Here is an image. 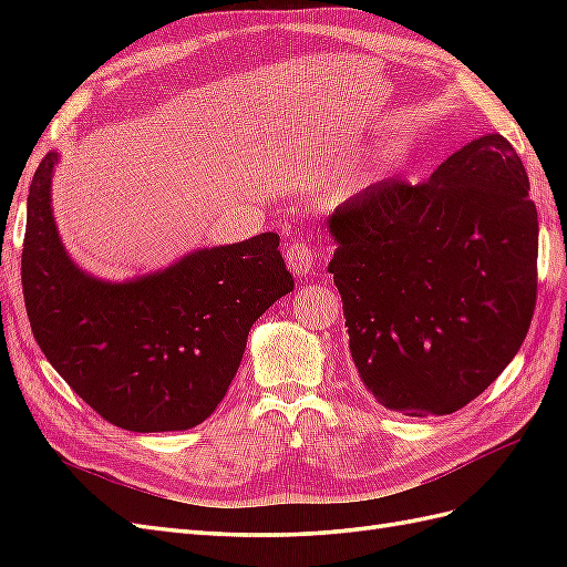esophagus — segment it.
<instances>
[{"label":"esophagus","instance_id":"1","mask_svg":"<svg viewBox=\"0 0 567 567\" xmlns=\"http://www.w3.org/2000/svg\"><path fill=\"white\" fill-rule=\"evenodd\" d=\"M286 265L293 271V277H305L315 267V250L305 241H296L286 248Z\"/></svg>","mask_w":567,"mask_h":567}]
</instances>
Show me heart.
Returning <instances> with one entry per match:
<instances>
[{
	"instance_id": "b5f03b06",
	"label": "heart",
	"mask_w": 567,
	"mask_h": 567,
	"mask_svg": "<svg viewBox=\"0 0 567 567\" xmlns=\"http://www.w3.org/2000/svg\"><path fill=\"white\" fill-rule=\"evenodd\" d=\"M371 182L369 173H357L352 177H348L346 182H340L336 188H333V198L336 200H342V198H350L354 196L357 192H362V188Z\"/></svg>"
}]
</instances>
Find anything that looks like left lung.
I'll return each mask as SVG.
<instances>
[{
  "instance_id": "8db88e82",
  "label": "left lung",
  "mask_w": 567,
  "mask_h": 567,
  "mask_svg": "<svg viewBox=\"0 0 567 567\" xmlns=\"http://www.w3.org/2000/svg\"><path fill=\"white\" fill-rule=\"evenodd\" d=\"M359 381L385 409L444 416L494 383L537 300V208L502 134L427 182L385 179L326 219Z\"/></svg>"
}]
</instances>
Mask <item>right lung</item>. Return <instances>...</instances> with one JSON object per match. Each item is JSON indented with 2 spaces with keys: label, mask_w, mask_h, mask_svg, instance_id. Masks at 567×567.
Returning <instances> with one entry per match:
<instances>
[{
  "label": "right lung",
  "mask_w": 567,
  "mask_h": 567,
  "mask_svg": "<svg viewBox=\"0 0 567 567\" xmlns=\"http://www.w3.org/2000/svg\"><path fill=\"white\" fill-rule=\"evenodd\" d=\"M59 161L47 153L28 194L21 279L32 336L109 423L188 431L227 394L250 326L293 290L279 236L196 248L127 281L92 277L71 260L51 210Z\"/></svg>",
  "instance_id": "add662e5"
}]
</instances>
